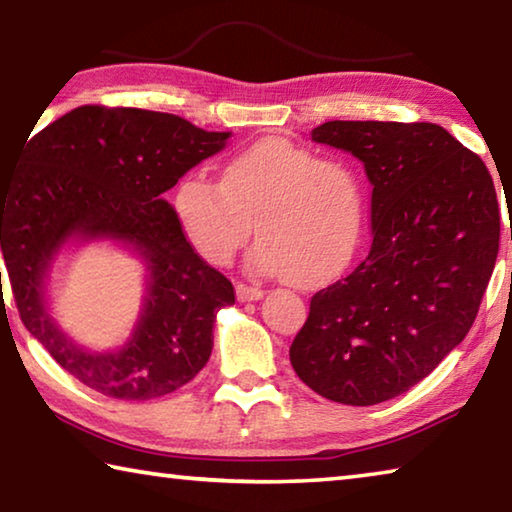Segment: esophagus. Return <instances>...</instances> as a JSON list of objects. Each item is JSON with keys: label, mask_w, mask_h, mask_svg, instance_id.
<instances>
[{"label": "esophagus", "mask_w": 512, "mask_h": 512, "mask_svg": "<svg viewBox=\"0 0 512 512\" xmlns=\"http://www.w3.org/2000/svg\"><path fill=\"white\" fill-rule=\"evenodd\" d=\"M264 298V291L259 287H248V284L239 282L237 284V300L239 302H250V300H259Z\"/></svg>", "instance_id": "34e87169"}]
</instances>
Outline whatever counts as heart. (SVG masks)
Masks as SVG:
<instances>
[{"label":"heart","instance_id":"1","mask_svg":"<svg viewBox=\"0 0 512 512\" xmlns=\"http://www.w3.org/2000/svg\"><path fill=\"white\" fill-rule=\"evenodd\" d=\"M173 210L189 244L216 266L246 244L255 221L259 271L311 287L357 250L363 187L350 162L271 137L225 162L219 183L201 173L180 180Z\"/></svg>","mask_w":512,"mask_h":512}]
</instances>
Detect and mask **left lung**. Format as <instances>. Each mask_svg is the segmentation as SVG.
Masks as SVG:
<instances>
[{
    "label": "left lung",
    "instance_id": "obj_1",
    "mask_svg": "<svg viewBox=\"0 0 512 512\" xmlns=\"http://www.w3.org/2000/svg\"><path fill=\"white\" fill-rule=\"evenodd\" d=\"M311 140L363 162L372 244L311 296L291 366L327 400L372 406L409 391L470 332L499 253L497 192L479 155L438 124L325 121Z\"/></svg>",
    "mask_w": 512,
    "mask_h": 512
}]
</instances>
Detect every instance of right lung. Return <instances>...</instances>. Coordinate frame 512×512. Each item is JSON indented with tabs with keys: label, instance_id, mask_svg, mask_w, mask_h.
I'll list each match as a JSON object with an SVG mask.
<instances>
[{
	"label": "right lung",
	"instance_id": "add662e5",
	"mask_svg": "<svg viewBox=\"0 0 512 512\" xmlns=\"http://www.w3.org/2000/svg\"><path fill=\"white\" fill-rule=\"evenodd\" d=\"M228 137L167 112L81 106L33 135L20 167L0 183V246L22 323L97 393L153 400L192 381L210 359L216 311L235 302V287L196 253L162 196ZM101 236L145 257L150 293L132 341L97 355L59 332L41 280L65 240Z\"/></svg>",
	"mask_w": 512,
	"mask_h": 512
}]
</instances>
